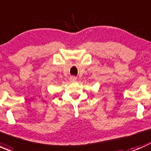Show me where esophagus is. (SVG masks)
<instances>
[{"label": "esophagus", "instance_id": "obj_1", "mask_svg": "<svg viewBox=\"0 0 151 151\" xmlns=\"http://www.w3.org/2000/svg\"><path fill=\"white\" fill-rule=\"evenodd\" d=\"M69 80H70V81H71V82H75L76 80H77V78H76L75 77H73V76H72V77H70Z\"/></svg>", "mask_w": 151, "mask_h": 151}]
</instances>
